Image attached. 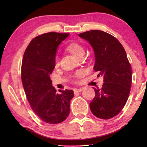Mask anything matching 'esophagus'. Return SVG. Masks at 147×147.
I'll list each match as a JSON object with an SVG mask.
<instances>
[{"label":"esophagus","instance_id":"obj_1","mask_svg":"<svg viewBox=\"0 0 147 147\" xmlns=\"http://www.w3.org/2000/svg\"><path fill=\"white\" fill-rule=\"evenodd\" d=\"M83 90V88H75L74 89V93H80L81 92H82Z\"/></svg>","mask_w":147,"mask_h":147}]
</instances>
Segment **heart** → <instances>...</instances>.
I'll return each instance as SVG.
<instances>
[{
  "label": "heart",
  "mask_w": 147,
  "mask_h": 147,
  "mask_svg": "<svg viewBox=\"0 0 147 147\" xmlns=\"http://www.w3.org/2000/svg\"><path fill=\"white\" fill-rule=\"evenodd\" d=\"M67 50L71 52L72 54L76 56L77 57H80L83 55L84 53H85V50H84L83 47L80 45L79 43H72L71 44L69 45L67 47ZM59 63V58L56 57L55 59V65H58ZM83 74V71H79L76 73V77H81Z\"/></svg>",
  "instance_id": "1"
}]
</instances>
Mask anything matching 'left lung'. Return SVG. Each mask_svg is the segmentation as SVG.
<instances>
[{"instance_id": "8db88e82", "label": "left lung", "mask_w": 147, "mask_h": 147, "mask_svg": "<svg viewBox=\"0 0 147 147\" xmlns=\"http://www.w3.org/2000/svg\"><path fill=\"white\" fill-rule=\"evenodd\" d=\"M88 41L95 54L94 70L104 77L101 88L90 107L93 114L102 119L114 117L121 111L128 98L131 85V67L125 50L114 36L100 30L78 34Z\"/></svg>"}]
</instances>
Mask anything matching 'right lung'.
<instances>
[{
  "mask_svg": "<svg viewBox=\"0 0 147 147\" xmlns=\"http://www.w3.org/2000/svg\"><path fill=\"white\" fill-rule=\"evenodd\" d=\"M69 33L49 32L35 37L27 47L21 65V80L31 107L49 124L64 121L69 114L73 90L56 93L50 74L55 67L58 46Z\"/></svg>",
  "mask_w": 147,
  "mask_h": 147,
  "instance_id": "obj_1",
  "label": "right lung"
}]
</instances>
